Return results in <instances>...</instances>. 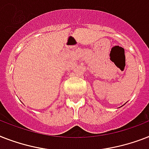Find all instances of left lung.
<instances>
[{
  "instance_id": "obj_1",
  "label": "left lung",
  "mask_w": 149,
  "mask_h": 149,
  "mask_svg": "<svg viewBox=\"0 0 149 149\" xmlns=\"http://www.w3.org/2000/svg\"><path fill=\"white\" fill-rule=\"evenodd\" d=\"M124 105H125V104H124Z\"/></svg>"
}]
</instances>
